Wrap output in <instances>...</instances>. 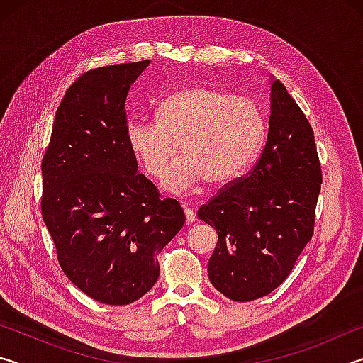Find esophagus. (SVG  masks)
I'll use <instances>...</instances> for the list:
<instances>
[{
    "label": "esophagus",
    "mask_w": 363,
    "mask_h": 363,
    "mask_svg": "<svg viewBox=\"0 0 363 363\" xmlns=\"http://www.w3.org/2000/svg\"><path fill=\"white\" fill-rule=\"evenodd\" d=\"M182 208H184V214H186V223L187 224H192L194 220L196 219L195 211L192 210V208H189L186 203H182Z\"/></svg>",
    "instance_id": "esophagus-1"
}]
</instances>
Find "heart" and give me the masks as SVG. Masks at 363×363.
I'll return each instance as SVG.
<instances>
[{
    "instance_id": "1",
    "label": "heart",
    "mask_w": 363,
    "mask_h": 363,
    "mask_svg": "<svg viewBox=\"0 0 363 363\" xmlns=\"http://www.w3.org/2000/svg\"><path fill=\"white\" fill-rule=\"evenodd\" d=\"M158 121L133 120L126 138L144 171L163 187L186 194L201 181L223 186L240 176L262 144L266 123L248 97L208 86L181 89L158 106Z\"/></svg>"
}]
</instances>
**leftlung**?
Returning <instances> with one entry per match:
<instances>
[{
	"label": "left lung",
	"instance_id": "left-lung-1",
	"mask_svg": "<svg viewBox=\"0 0 363 363\" xmlns=\"http://www.w3.org/2000/svg\"><path fill=\"white\" fill-rule=\"evenodd\" d=\"M320 186L311 123L284 83L274 79L259 160L199 210V218L218 232L208 262L213 286L247 303L284 284L314 235Z\"/></svg>",
	"mask_w": 363,
	"mask_h": 363
}]
</instances>
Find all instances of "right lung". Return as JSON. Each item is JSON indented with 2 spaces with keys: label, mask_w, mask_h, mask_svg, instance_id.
<instances>
[{
  "label": "right lung",
  "mask_w": 363,
  "mask_h": 363,
  "mask_svg": "<svg viewBox=\"0 0 363 363\" xmlns=\"http://www.w3.org/2000/svg\"><path fill=\"white\" fill-rule=\"evenodd\" d=\"M150 60L83 73L64 96L41 162V214L64 274L99 303L125 306L150 290L157 255L182 229L174 199L138 173L126 97Z\"/></svg>",
  "instance_id": "add662e5"
}]
</instances>
